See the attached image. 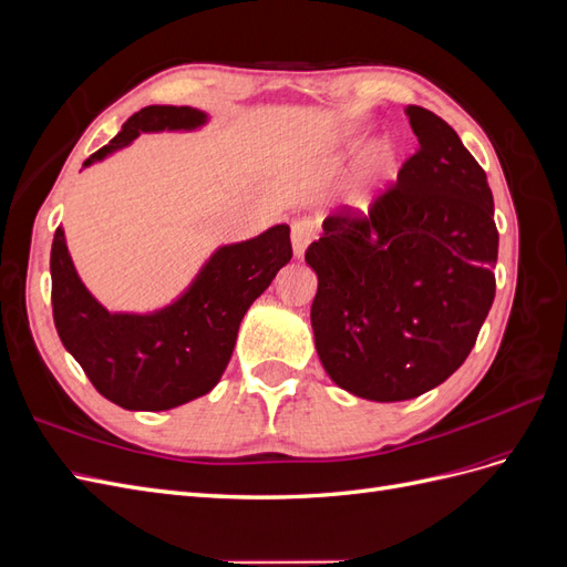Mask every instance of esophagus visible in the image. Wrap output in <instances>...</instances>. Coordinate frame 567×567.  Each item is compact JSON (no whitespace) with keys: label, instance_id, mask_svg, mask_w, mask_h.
Wrapping results in <instances>:
<instances>
[{"label":"esophagus","instance_id":"34e87169","mask_svg":"<svg viewBox=\"0 0 567 567\" xmlns=\"http://www.w3.org/2000/svg\"><path fill=\"white\" fill-rule=\"evenodd\" d=\"M315 234H317L315 219L302 217V219L293 221V227H290V241H293V255L298 257V260L305 255V248L312 244Z\"/></svg>","mask_w":567,"mask_h":567}]
</instances>
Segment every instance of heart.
<instances>
[{"mask_svg":"<svg viewBox=\"0 0 567 567\" xmlns=\"http://www.w3.org/2000/svg\"><path fill=\"white\" fill-rule=\"evenodd\" d=\"M392 158H390V151L379 146L369 151V156L362 165V173H359V179H357V186L352 192V203L359 205V208H367V205L373 200V194L375 188H379L381 179L385 177L388 167H390Z\"/></svg>","mask_w":567,"mask_h":567,"instance_id":"heart-1","label":"heart"}]
</instances>
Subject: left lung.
<instances>
[{
  "label": "left lung",
  "mask_w": 567,
  "mask_h": 567,
  "mask_svg": "<svg viewBox=\"0 0 567 567\" xmlns=\"http://www.w3.org/2000/svg\"><path fill=\"white\" fill-rule=\"evenodd\" d=\"M419 151L369 215L342 208L305 252L317 274L312 331L331 381L402 402L466 362L494 302L499 234L485 169L458 134L406 106Z\"/></svg>",
  "instance_id": "1"
}]
</instances>
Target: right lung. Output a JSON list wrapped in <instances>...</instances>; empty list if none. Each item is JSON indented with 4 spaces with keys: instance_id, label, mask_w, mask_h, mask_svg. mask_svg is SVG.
I'll list each match as a JSON object with an SVG mask.
<instances>
[{
    "instance_id": "obj_1",
    "label": "right lung",
    "mask_w": 567,
    "mask_h": 567,
    "mask_svg": "<svg viewBox=\"0 0 567 567\" xmlns=\"http://www.w3.org/2000/svg\"><path fill=\"white\" fill-rule=\"evenodd\" d=\"M208 113L146 106L82 163L90 167L130 146L142 132H194ZM290 229L277 225L241 244L219 246L182 293L153 312H109L68 252L59 227L51 244V307L63 348L113 404L167 411L208 394L225 373L248 307L290 262Z\"/></svg>"
}]
</instances>
